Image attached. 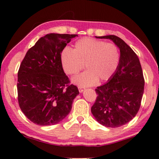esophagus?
<instances>
[{
  "mask_svg": "<svg viewBox=\"0 0 159 159\" xmlns=\"http://www.w3.org/2000/svg\"><path fill=\"white\" fill-rule=\"evenodd\" d=\"M79 92H80V93H82V92L84 91V88H83V87H81V86H79Z\"/></svg>",
  "mask_w": 159,
  "mask_h": 159,
  "instance_id": "esophagus-1",
  "label": "esophagus"
}]
</instances>
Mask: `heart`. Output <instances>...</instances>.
Here are the masks:
<instances>
[{"label":"heart","mask_w":159,"mask_h":159,"mask_svg":"<svg viewBox=\"0 0 159 159\" xmlns=\"http://www.w3.org/2000/svg\"><path fill=\"white\" fill-rule=\"evenodd\" d=\"M60 60L66 74L74 75L85 67L88 70L75 76L72 81L81 86L94 84L109 79L119 65L120 50L113 43H106L89 37L75 42L74 49L65 47L60 53Z\"/></svg>","instance_id":"obj_1"}]
</instances>
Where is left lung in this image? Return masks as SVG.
Returning <instances> with one entry per match:
<instances>
[{
	"mask_svg": "<svg viewBox=\"0 0 159 159\" xmlns=\"http://www.w3.org/2000/svg\"><path fill=\"white\" fill-rule=\"evenodd\" d=\"M96 37L111 39L120 48V60L108 82L95 89L97 97L91 112L103 126L120 127L134 119L139 111L145 86L142 67L137 55L120 37Z\"/></svg>",
	"mask_w": 159,
	"mask_h": 159,
	"instance_id": "left-lung-1",
	"label": "left lung"
}]
</instances>
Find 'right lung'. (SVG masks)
<instances>
[{"instance_id": "add662e5", "label": "right lung", "mask_w": 159, "mask_h": 159, "mask_svg": "<svg viewBox=\"0 0 159 159\" xmlns=\"http://www.w3.org/2000/svg\"><path fill=\"white\" fill-rule=\"evenodd\" d=\"M78 34L50 33L27 51L18 71V102L31 122L39 126L59 123L70 113L76 86L69 85L60 53Z\"/></svg>"}]
</instances>
